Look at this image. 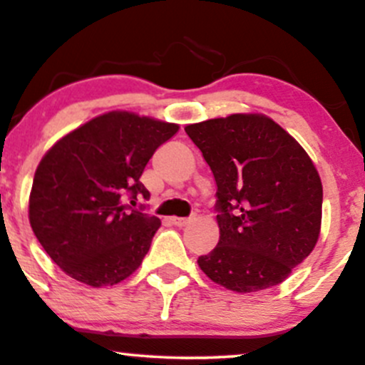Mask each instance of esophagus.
<instances>
[{
	"label": "esophagus",
	"mask_w": 365,
	"mask_h": 365,
	"mask_svg": "<svg viewBox=\"0 0 365 365\" xmlns=\"http://www.w3.org/2000/svg\"><path fill=\"white\" fill-rule=\"evenodd\" d=\"M192 221H194V217H171V223L175 226H180V228H182V226L190 225Z\"/></svg>",
	"instance_id": "34e87169"
}]
</instances>
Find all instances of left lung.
<instances>
[{"mask_svg":"<svg viewBox=\"0 0 365 365\" xmlns=\"http://www.w3.org/2000/svg\"><path fill=\"white\" fill-rule=\"evenodd\" d=\"M216 180L220 242L197 259L212 282L238 293L276 287L319 238L322 185L311 158L264 115L187 125Z\"/></svg>","mask_w":365,"mask_h":365,"instance_id":"1","label":"left lung"}]
</instances>
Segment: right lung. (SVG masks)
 Returning a JSON list of instances; mask_svg holds the SVG:
<instances>
[{
    "label": "right lung",
    "mask_w": 365,
    "mask_h": 365,
    "mask_svg": "<svg viewBox=\"0 0 365 365\" xmlns=\"http://www.w3.org/2000/svg\"><path fill=\"white\" fill-rule=\"evenodd\" d=\"M178 125L128 111L92 118L41 159L29 199L32 232L70 278L106 287L128 278L161 226L135 207L140 177ZM130 204L127 205L126 200Z\"/></svg>",
    "instance_id": "1"
}]
</instances>
